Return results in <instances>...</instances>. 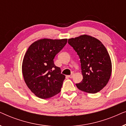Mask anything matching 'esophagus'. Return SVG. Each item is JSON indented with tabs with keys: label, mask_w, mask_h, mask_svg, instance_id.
Masks as SVG:
<instances>
[{
	"label": "esophagus",
	"mask_w": 126,
	"mask_h": 126,
	"mask_svg": "<svg viewBox=\"0 0 126 126\" xmlns=\"http://www.w3.org/2000/svg\"><path fill=\"white\" fill-rule=\"evenodd\" d=\"M73 76H74V74L72 73L71 75H69V76H68V77H69V78H72V77H73Z\"/></svg>",
	"instance_id": "obj_1"
}]
</instances>
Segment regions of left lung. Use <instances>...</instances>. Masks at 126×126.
Masks as SVG:
<instances>
[{"mask_svg": "<svg viewBox=\"0 0 126 126\" xmlns=\"http://www.w3.org/2000/svg\"><path fill=\"white\" fill-rule=\"evenodd\" d=\"M68 43L80 58L83 79L76 84L77 87L89 94L100 91L112 72L111 58L106 47L99 39L87 34L68 39Z\"/></svg>", "mask_w": 126, "mask_h": 126, "instance_id": "1", "label": "left lung"}]
</instances>
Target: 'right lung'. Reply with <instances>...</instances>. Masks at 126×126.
Instances as JSON below:
<instances>
[{
  "instance_id": "obj_1",
  "label": "right lung",
  "mask_w": 126,
  "mask_h": 126,
  "mask_svg": "<svg viewBox=\"0 0 126 126\" xmlns=\"http://www.w3.org/2000/svg\"><path fill=\"white\" fill-rule=\"evenodd\" d=\"M67 39L43 38L35 41L27 49L22 65L25 83L36 96L43 99L61 91L65 76L54 63L56 55L64 47Z\"/></svg>"
}]
</instances>
